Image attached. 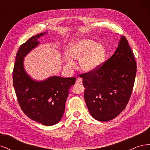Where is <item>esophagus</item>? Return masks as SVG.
I'll use <instances>...</instances> for the list:
<instances>
[{
  "mask_svg": "<svg viewBox=\"0 0 150 150\" xmlns=\"http://www.w3.org/2000/svg\"><path fill=\"white\" fill-rule=\"evenodd\" d=\"M76 83L78 84H82L83 83V81H82V79H81V78H78L76 79Z\"/></svg>",
  "mask_w": 150,
  "mask_h": 150,
  "instance_id": "esophagus-1",
  "label": "esophagus"
}]
</instances>
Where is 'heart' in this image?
I'll use <instances>...</instances> for the list:
<instances>
[{"mask_svg":"<svg viewBox=\"0 0 150 150\" xmlns=\"http://www.w3.org/2000/svg\"><path fill=\"white\" fill-rule=\"evenodd\" d=\"M69 56L79 59L81 69L85 72H92L101 66L105 58V49L101 44L89 39H79L72 41L67 50ZM67 57L66 64L70 69H74V61Z\"/></svg>","mask_w":150,"mask_h":150,"instance_id":"b5f03b06","label":"heart"}]
</instances>
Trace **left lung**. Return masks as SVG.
Listing matches in <instances>:
<instances>
[{
  "label": "left lung",
  "mask_w": 150,
  "mask_h": 150,
  "mask_svg": "<svg viewBox=\"0 0 150 150\" xmlns=\"http://www.w3.org/2000/svg\"><path fill=\"white\" fill-rule=\"evenodd\" d=\"M137 63L128 40L121 36L115 52L98 69L81 74L84 99L95 120L108 121L123 111L132 93Z\"/></svg>",
  "instance_id": "left-lung-1"
}]
</instances>
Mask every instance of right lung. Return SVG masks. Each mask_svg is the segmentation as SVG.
I'll return each instance as SVG.
<instances>
[{"label": "right lung", "instance_id": "right-lung-1", "mask_svg": "<svg viewBox=\"0 0 150 150\" xmlns=\"http://www.w3.org/2000/svg\"><path fill=\"white\" fill-rule=\"evenodd\" d=\"M46 34L47 32L33 36L20 46L12 73L13 86L18 103L25 114L34 121L52 126L62 117L69 89L75 84L76 78L54 76L35 81L27 73L24 57L38 46V39Z\"/></svg>", "mask_w": 150, "mask_h": 150}]
</instances>
